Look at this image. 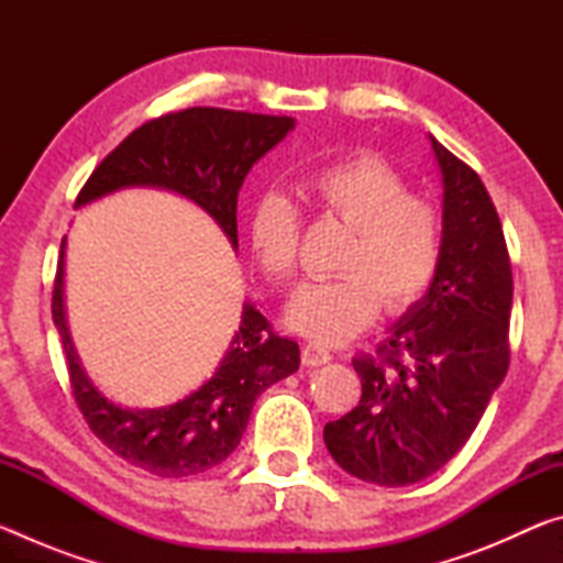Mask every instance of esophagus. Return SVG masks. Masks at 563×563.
Masks as SVG:
<instances>
[{"mask_svg":"<svg viewBox=\"0 0 563 563\" xmlns=\"http://www.w3.org/2000/svg\"><path fill=\"white\" fill-rule=\"evenodd\" d=\"M332 360V352L322 345H316V342H310V345L302 347V365L308 367H320V365H328Z\"/></svg>","mask_w":563,"mask_h":563,"instance_id":"esophagus-1","label":"esophagus"}]
</instances>
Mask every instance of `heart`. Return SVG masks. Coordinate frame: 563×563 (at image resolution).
I'll use <instances>...</instances> for the list:
<instances>
[{
    "mask_svg": "<svg viewBox=\"0 0 563 563\" xmlns=\"http://www.w3.org/2000/svg\"><path fill=\"white\" fill-rule=\"evenodd\" d=\"M308 201L352 228L340 278L302 283L285 308L292 330L340 345L373 325L379 302L405 312L430 290L444 251V216L432 198L409 194L402 174L373 154L312 168L300 180ZM258 265L275 280L298 268L300 213L280 194H265L247 218Z\"/></svg>",
    "mask_w": 563,
    "mask_h": 563,
    "instance_id": "1",
    "label": "heart"
}]
</instances>
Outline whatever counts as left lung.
<instances>
[{
	"mask_svg": "<svg viewBox=\"0 0 563 563\" xmlns=\"http://www.w3.org/2000/svg\"><path fill=\"white\" fill-rule=\"evenodd\" d=\"M444 186V251L430 290L379 357L357 355L360 405L325 424L342 470L379 487L422 482L470 440L509 369L511 263L482 178L430 136Z\"/></svg>",
	"mask_w": 563,
	"mask_h": 563,
	"instance_id": "8db88e82",
	"label": "left lung"
}]
</instances>
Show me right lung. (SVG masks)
<instances>
[{"label": "right lung", "mask_w": 563, "mask_h": 563, "mask_svg": "<svg viewBox=\"0 0 563 563\" xmlns=\"http://www.w3.org/2000/svg\"><path fill=\"white\" fill-rule=\"evenodd\" d=\"M295 129L290 117H265L213 107L166 113L129 133L84 184L76 208L129 186L174 190L221 225L238 251V190L247 170ZM64 247L52 292V318L59 330L66 367L91 432L121 460L148 474L180 479L213 470L241 444L255 399L300 365L295 340L275 335L255 305L245 302L241 328L211 379L161 409H129L103 397L89 375L66 328Z\"/></svg>", "instance_id": "right-lung-1"}]
</instances>
